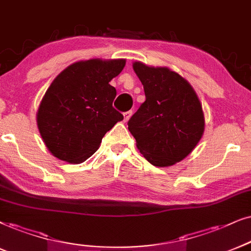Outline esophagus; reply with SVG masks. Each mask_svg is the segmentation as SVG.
<instances>
[{
    "mask_svg": "<svg viewBox=\"0 0 251 251\" xmlns=\"http://www.w3.org/2000/svg\"><path fill=\"white\" fill-rule=\"evenodd\" d=\"M132 110L131 111H126L125 113H124V122H128V119L131 118V116H132Z\"/></svg>",
    "mask_w": 251,
    "mask_h": 251,
    "instance_id": "34e87169",
    "label": "esophagus"
}]
</instances>
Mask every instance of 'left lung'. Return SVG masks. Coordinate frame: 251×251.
<instances>
[{"label": "left lung", "instance_id": "obj_1", "mask_svg": "<svg viewBox=\"0 0 251 251\" xmlns=\"http://www.w3.org/2000/svg\"><path fill=\"white\" fill-rule=\"evenodd\" d=\"M133 69L146 100L128 120V131L149 163L173 166L201 141L205 128L201 100L191 84L169 68L135 61Z\"/></svg>", "mask_w": 251, "mask_h": 251}]
</instances>
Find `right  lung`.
<instances>
[{
  "mask_svg": "<svg viewBox=\"0 0 251 251\" xmlns=\"http://www.w3.org/2000/svg\"><path fill=\"white\" fill-rule=\"evenodd\" d=\"M125 59H91L63 69L41 100L37 125L49 151L69 163L84 162L123 115L112 106L117 91L109 82Z\"/></svg>",
  "mask_w": 251,
  "mask_h": 251,
  "instance_id": "add662e5",
  "label": "right lung"
}]
</instances>
